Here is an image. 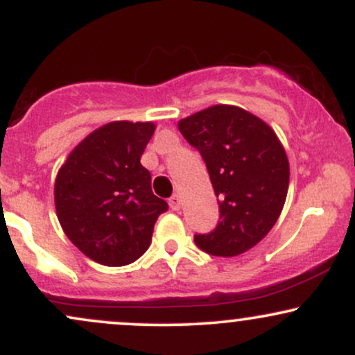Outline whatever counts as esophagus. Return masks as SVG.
<instances>
[{"label": "esophagus", "instance_id": "esophagus-1", "mask_svg": "<svg viewBox=\"0 0 355 355\" xmlns=\"http://www.w3.org/2000/svg\"><path fill=\"white\" fill-rule=\"evenodd\" d=\"M168 203H170V209L172 210H180L182 202H180V197H178V195H173V197L168 200Z\"/></svg>", "mask_w": 355, "mask_h": 355}]
</instances>
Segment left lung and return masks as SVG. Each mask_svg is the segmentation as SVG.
I'll list each match as a JSON object with an SVG mask.
<instances>
[{
  "instance_id": "left-lung-1",
  "label": "left lung",
  "mask_w": 355,
  "mask_h": 355,
  "mask_svg": "<svg viewBox=\"0 0 355 355\" xmlns=\"http://www.w3.org/2000/svg\"><path fill=\"white\" fill-rule=\"evenodd\" d=\"M178 130L198 150L218 198L220 222L195 243L215 257L255 247L284 209L291 166L270 125L235 105H214L182 118Z\"/></svg>"
}]
</instances>
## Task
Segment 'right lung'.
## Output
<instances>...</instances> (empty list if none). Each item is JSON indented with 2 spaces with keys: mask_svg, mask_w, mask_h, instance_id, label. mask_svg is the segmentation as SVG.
Listing matches in <instances>:
<instances>
[{
  "mask_svg": "<svg viewBox=\"0 0 355 355\" xmlns=\"http://www.w3.org/2000/svg\"><path fill=\"white\" fill-rule=\"evenodd\" d=\"M153 121L118 120L93 130L71 150L55 180V209L71 243L101 266L135 262L168 210L140 164Z\"/></svg>",
  "mask_w": 355,
  "mask_h": 355,
  "instance_id": "right-lung-1",
  "label": "right lung"
}]
</instances>
